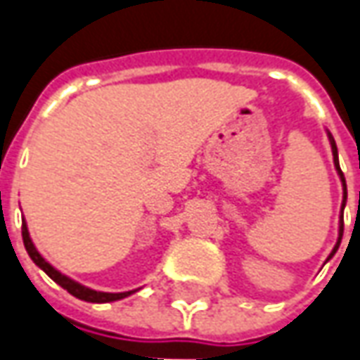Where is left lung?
Here are the masks:
<instances>
[{"label": "left lung", "mask_w": 360, "mask_h": 360, "mask_svg": "<svg viewBox=\"0 0 360 360\" xmlns=\"http://www.w3.org/2000/svg\"><path fill=\"white\" fill-rule=\"evenodd\" d=\"M326 136H328V142H330V150H333V162H335V168H337V174H339L340 182H342V204H340V220H339V238H337V244H335V248H333V252L328 255L326 260H330L335 252L339 250L340 240H342V230H345V224H342V212H345V204H347V182H345V174L340 170L339 166V152H337V144H335V138H333V134L330 131H326Z\"/></svg>", "instance_id": "8db88e82"}]
</instances>
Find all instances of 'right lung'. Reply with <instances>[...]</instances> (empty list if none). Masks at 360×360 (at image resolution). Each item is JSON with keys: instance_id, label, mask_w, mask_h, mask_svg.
<instances>
[{"instance_id": "right-lung-1", "label": "right lung", "mask_w": 360, "mask_h": 360, "mask_svg": "<svg viewBox=\"0 0 360 360\" xmlns=\"http://www.w3.org/2000/svg\"><path fill=\"white\" fill-rule=\"evenodd\" d=\"M21 236H23V246H25L27 255H30V258L34 260L35 264L44 270L49 278L53 281V283L60 284L62 288H65L70 295H74V297L79 298V300H86V302H114V300H122V298L130 297V295H134V292L138 290V288H136V290H128V292H102V290H94V288H88V286L76 283V281H72L70 276L62 274V272H60L58 269H53L48 260L39 255V252H37L35 244L32 242V238H30V230H27L25 220H23V224H21Z\"/></svg>"}]
</instances>
